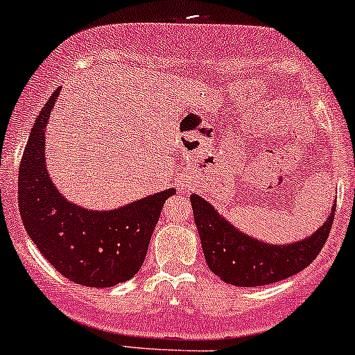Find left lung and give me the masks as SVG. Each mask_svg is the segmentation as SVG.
<instances>
[{"label": "left lung", "mask_w": 355, "mask_h": 355, "mask_svg": "<svg viewBox=\"0 0 355 355\" xmlns=\"http://www.w3.org/2000/svg\"><path fill=\"white\" fill-rule=\"evenodd\" d=\"M190 200L209 270L236 286L275 284L306 268L326 244L336 213L334 203L322 226L306 239L273 245L236 230L201 196Z\"/></svg>", "instance_id": "left-lung-1"}]
</instances>
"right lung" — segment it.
Returning <instances> with one entry per match:
<instances>
[{
	"label": "right lung",
	"mask_w": 355,
	"mask_h": 355,
	"mask_svg": "<svg viewBox=\"0 0 355 355\" xmlns=\"http://www.w3.org/2000/svg\"><path fill=\"white\" fill-rule=\"evenodd\" d=\"M60 88L53 92L31 129L19 167L22 224L40 254L78 285L106 288L128 282L144 263L150 236L173 188L118 209L93 211L57 191L46 165V125Z\"/></svg>",
	"instance_id": "add662e5"
}]
</instances>
